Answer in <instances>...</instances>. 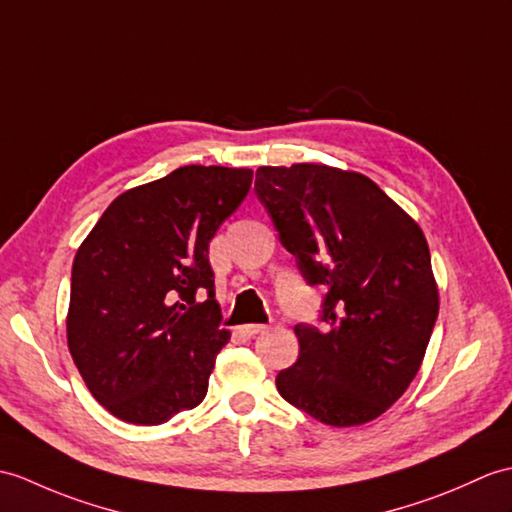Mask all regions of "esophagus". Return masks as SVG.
<instances>
[{
	"label": "esophagus",
	"instance_id": "esophagus-1",
	"mask_svg": "<svg viewBox=\"0 0 512 512\" xmlns=\"http://www.w3.org/2000/svg\"><path fill=\"white\" fill-rule=\"evenodd\" d=\"M261 331H266V325H259V323L242 325V327H240V336H244V338H255L257 334H261Z\"/></svg>",
	"mask_w": 512,
	"mask_h": 512
}]
</instances>
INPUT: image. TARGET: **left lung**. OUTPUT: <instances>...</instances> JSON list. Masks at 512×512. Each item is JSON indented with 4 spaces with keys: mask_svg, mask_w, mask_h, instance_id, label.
Segmentation results:
<instances>
[{
    "mask_svg": "<svg viewBox=\"0 0 512 512\" xmlns=\"http://www.w3.org/2000/svg\"><path fill=\"white\" fill-rule=\"evenodd\" d=\"M255 192L310 285H325V329L296 325L299 360L279 395L331 427L373 421L408 390L438 316L417 224L371 178L323 163L264 165Z\"/></svg>",
    "mask_w": 512,
    "mask_h": 512,
    "instance_id": "obj_1",
    "label": "left lung"
}]
</instances>
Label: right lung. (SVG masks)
Returning <instances> with one entry per match:
<instances>
[{"mask_svg":"<svg viewBox=\"0 0 512 512\" xmlns=\"http://www.w3.org/2000/svg\"><path fill=\"white\" fill-rule=\"evenodd\" d=\"M253 170L183 165L117 196L71 268L67 347L113 417L159 425L205 399L231 331L209 242L242 205Z\"/></svg>","mask_w":512,"mask_h":512,"instance_id":"right-lung-1","label":"right lung"}]
</instances>
